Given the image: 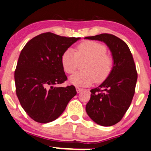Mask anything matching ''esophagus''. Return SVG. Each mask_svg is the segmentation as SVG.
I'll list each match as a JSON object with an SVG mask.
<instances>
[{
    "label": "esophagus",
    "mask_w": 151,
    "mask_h": 151,
    "mask_svg": "<svg viewBox=\"0 0 151 151\" xmlns=\"http://www.w3.org/2000/svg\"><path fill=\"white\" fill-rule=\"evenodd\" d=\"M76 90H77V93H79V92H81V91H83V88H79V87L76 88Z\"/></svg>",
    "instance_id": "esophagus-1"
}]
</instances>
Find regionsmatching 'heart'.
I'll return each instance as SVG.
<instances>
[{
    "label": "heart",
    "instance_id": "1",
    "mask_svg": "<svg viewBox=\"0 0 151 151\" xmlns=\"http://www.w3.org/2000/svg\"><path fill=\"white\" fill-rule=\"evenodd\" d=\"M106 47L96 41H83L77 45L76 52L72 49L66 50L61 57L63 70L72 74L77 70L79 61H86L83 72H79L70 77V83L76 86H89L95 81L101 83L112 71L113 59L106 54Z\"/></svg>",
    "mask_w": 151,
    "mask_h": 151
}]
</instances>
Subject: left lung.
Wrapping results in <instances>:
<instances>
[{
    "label": "left lung",
    "mask_w": 151,
    "mask_h": 151,
    "mask_svg": "<svg viewBox=\"0 0 151 151\" xmlns=\"http://www.w3.org/2000/svg\"><path fill=\"white\" fill-rule=\"evenodd\" d=\"M85 39L105 43L113 59L109 76L99 86L90 90L86 112L99 125L113 126L122 119L133 98L137 80L135 64L127 44L119 38L101 34Z\"/></svg>",
    "instance_id": "8db88e82"
}]
</instances>
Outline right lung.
Listing matches in <instances>:
<instances>
[{"label":"right lung","mask_w":151,"mask_h":151,"mask_svg":"<svg viewBox=\"0 0 151 151\" xmlns=\"http://www.w3.org/2000/svg\"><path fill=\"white\" fill-rule=\"evenodd\" d=\"M80 39L46 32L32 39L22 50L14 72L16 92L22 108L35 122L57 119L77 94L74 86H57L67 80L62 55Z\"/></svg>","instance_id":"obj_1"}]
</instances>
